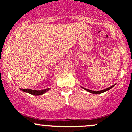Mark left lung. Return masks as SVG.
Instances as JSON below:
<instances>
[{
	"label": "left lung",
	"instance_id": "left-lung-1",
	"mask_svg": "<svg viewBox=\"0 0 132 132\" xmlns=\"http://www.w3.org/2000/svg\"><path fill=\"white\" fill-rule=\"evenodd\" d=\"M114 85H112V86H111V87H108V88H106V89L102 90H100V91H93V90H90L87 89V88H84V89H85V90H87V91L90 92V93H93V94H101V93H104V92L107 91V90H110V88H112L113 87H114Z\"/></svg>",
	"mask_w": 132,
	"mask_h": 132
}]
</instances>
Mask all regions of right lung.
<instances>
[{
  "label": "right lung",
  "mask_w": 132,
  "mask_h": 132,
  "mask_svg": "<svg viewBox=\"0 0 132 132\" xmlns=\"http://www.w3.org/2000/svg\"><path fill=\"white\" fill-rule=\"evenodd\" d=\"M21 90L25 92V93H28L29 94H33V95H36V96H38V95H42V94H44L47 91H48L50 88H47V89L42 90H34L29 89V88H26V89H23V88H20Z\"/></svg>",
  "instance_id": "add662e5"
}]
</instances>
